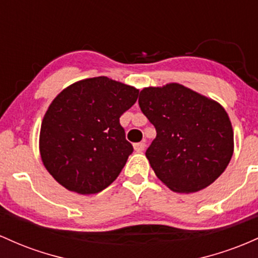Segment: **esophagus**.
<instances>
[{
    "label": "esophagus",
    "instance_id": "esophagus-1",
    "mask_svg": "<svg viewBox=\"0 0 258 258\" xmlns=\"http://www.w3.org/2000/svg\"><path fill=\"white\" fill-rule=\"evenodd\" d=\"M145 146H146V144L144 143H138V144H134V150L137 152H141V151H144L145 150Z\"/></svg>",
    "mask_w": 258,
    "mask_h": 258
}]
</instances>
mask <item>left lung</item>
Segmentation results:
<instances>
[{
    "label": "left lung",
    "instance_id": "8db88e82",
    "mask_svg": "<svg viewBox=\"0 0 258 258\" xmlns=\"http://www.w3.org/2000/svg\"><path fill=\"white\" fill-rule=\"evenodd\" d=\"M139 106L157 133L146 157L172 191H200L224 172L234 152V132L221 103L169 83L144 88Z\"/></svg>",
    "mask_w": 258,
    "mask_h": 258
}]
</instances>
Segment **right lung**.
<instances>
[{
  "instance_id": "1",
  "label": "right lung",
  "mask_w": 258,
  "mask_h": 258,
  "mask_svg": "<svg viewBox=\"0 0 258 258\" xmlns=\"http://www.w3.org/2000/svg\"><path fill=\"white\" fill-rule=\"evenodd\" d=\"M138 95L134 86L96 77L72 84L54 97L43 115L39 149L57 183L80 195L113 183L133 152L119 118Z\"/></svg>"
}]
</instances>
